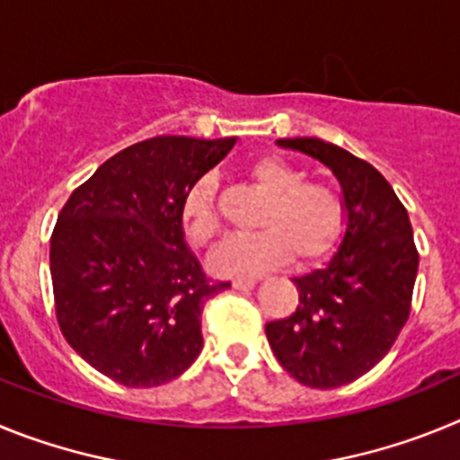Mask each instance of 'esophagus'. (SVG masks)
<instances>
[{"label": "esophagus", "instance_id": "34e87169", "mask_svg": "<svg viewBox=\"0 0 460 460\" xmlns=\"http://www.w3.org/2000/svg\"><path fill=\"white\" fill-rule=\"evenodd\" d=\"M253 286H255V280H251V279H239V280H233V288H234V290L246 292V290H253Z\"/></svg>", "mask_w": 460, "mask_h": 460}]
</instances>
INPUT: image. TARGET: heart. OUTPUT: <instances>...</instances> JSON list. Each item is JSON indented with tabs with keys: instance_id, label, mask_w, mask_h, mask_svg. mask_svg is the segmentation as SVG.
Returning a JSON list of instances; mask_svg holds the SVG:
<instances>
[{
	"instance_id": "1",
	"label": "heart",
	"mask_w": 460,
	"mask_h": 460,
	"mask_svg": "<svg viewBox=\"0 0 460 460\" xmlns=\"http://www.w3.org/2000/svg\"><path fill=\"white\" fill-rule=\"evenodd\" d=\"M246 174L267 195L258 217L262 230L233 234L214 251L209 267L226 279H251L276 270L286 260L313 265L332 253L343 230L341 195L320 181H304V172L279 156L251 161ZM184 233L195 246H209L221 230L217 211V181L202 177L181 207Z\"/></svg>"
}]
</instances>
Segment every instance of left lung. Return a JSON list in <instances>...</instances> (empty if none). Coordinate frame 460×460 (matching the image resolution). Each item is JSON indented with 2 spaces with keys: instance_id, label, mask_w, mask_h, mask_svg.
Masks as SVG:
<instances>
[{
  "instance_id": "obj_1",
  "label": "left lung",
  "mask_w": 460,
  "mask_h": 460,
  "mask_svg": "<svg viewBox=\"0 0 460 460\" xmlns=\"http://www.w3.org/2000/svg\"><path fill=\"white\" fill-rule=\"evenodd\" d=\"M327 165L341 184L345 230L323 270L296 276L299 304L267 323L276 359L306 387L334 389L371 371L408 323L420 267L412 226L389 181L371 164L318 137H283Z\"/></svg>"
}]
</instances>
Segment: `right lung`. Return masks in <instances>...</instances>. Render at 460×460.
I'll use <instances>...</instances> for the list:
<instances>
[{"mask_svg":"<svg viewBox=\"0 0 460 460\" xmlns=\"http://www.w3.org/2000/svg\"><path fill=\"white\" fill-rule=\"evenodd\" d=\"M237 137H149L108 158L62 207L50 237L57 323L89 367L156 387L198 359L200 315L230 283L207 280L181 207Z\"/></svg>","mask_w":460,"mask_h":460,"instance_id":"add662e5","label":"right lung"}]
</instances>
